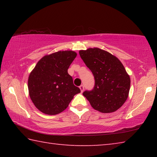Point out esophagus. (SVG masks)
Returning <instances> with one entry per match:
<instances>
[{"mask_svg":"<svg viewBox=\"0 0 157 157\" xmlns=\"http://www.w3.org/2000/svg\"><path fill=\"white\" fill-rule=\"evenodd\" d=\"M79 89H80V90H81V92H83L84 89V85L83 84L80 85V86H79Z\"/></svg>","mask_w":157,"mask_h":157,"instance_id":"34e87169","label":"esophagus"}]
</instances>
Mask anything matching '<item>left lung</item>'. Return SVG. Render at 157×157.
Wrapping results in <instances>:
<instances>
[{
	"instance_id": "obj_1",
	"label": "left lung",
	"mask_w": 157,
	"mask_h": 157,
	"mask_svg": "<svg viewBox=\"0 0 157 157\" xmlns=\"http://www.w3.org/2000/svg\"><path fill=\"white\" fill-rule=\"evenodd\" d=\"M79 55L95 79L94 89L83 95L94 109L102 113L114 112L128 97L130 78L118 58L98 48L79 50Z\"/></svg>"
}]
</instances>
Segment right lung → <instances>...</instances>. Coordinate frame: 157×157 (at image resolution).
<instances>
[{
	"mask_svg": "<svg viewBox=\"0 0 157 157\" xmlns=\"http://www.w3.org/2000/svg\"><path fill=\"white\" fill-rule=\"evenodd\" d=\"M77 53L59 51L39 61L28 78L29 94L38 109L48 115L62 112L80 89L68 73Z\"/></svg>",
	"mask_w": 157,
	"mask_h": 157,
	"instance_id": "obj_1",
	"label": "right lung"
}]
</instances>
